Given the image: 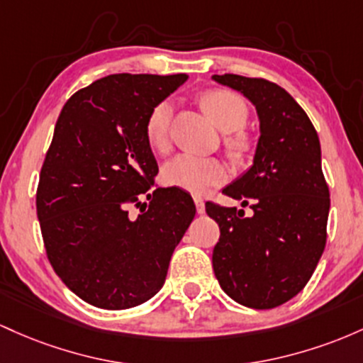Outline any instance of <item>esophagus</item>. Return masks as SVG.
<instances>
[{"label": "esophagus", "mask_w": 363, "mask_h": 363, "mask_svg": "<svg viewBox=\"0 0 363 363\" xmlns=\"http://www.w3.org/2000/svg\"><path fill=\"white\" fill-rule=\"evenodd\" d=\"M194 202H195V207H197L199 214L206 213V206H203V201H202L201 195H194Z\"/></svg>", "instance_id": "obj_1"}]
</instances>
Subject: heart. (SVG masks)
Returning a JSON list of instances; mask_svg holds the SVG:
<instances>
[{
  "label": "heart",
  "mask_w": 363,
  "mask_h": 363,
  "mask_svg": "<svg viewBox=\"0 0 363 363\" xmlns=\"http://www.w3.org/2000/svg\"><path fill=\"white\" fill-rule=\"evenodd\" d=\"M199 103L216 127L228 132L225 137L228 156L235 162L245 161L255 144L254 137L242 128L248 120V106L243 97L226 89H209L199 96ZM171 115H173L171 104L168 101H160L149 109L145 116V142L156 152H166L169 149ZM161 177L168 186L202 194L211 186L225 182L226 168L218 157L180 154L166 162Z\"/></svg>",
  "instance_id": "1"
}]
</instances>
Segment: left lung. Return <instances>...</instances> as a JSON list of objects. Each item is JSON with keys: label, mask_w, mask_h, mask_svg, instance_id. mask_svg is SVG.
Segmentation results:
<instances>
[{"label": "left lung", "mask_w": 363, "mask_h": 363, "mask_svg": "<svg viewBox=\"0 0 363 363\" xmlns=\"http://www.w3.org/2000/svg\"><path fill=\"white\" fill-rule=\"evenodd\" d=\"M213 79L248 97L260 120L254 166L223 190L250 216L206 203L221 231L214 274L235 302L274 308L303 290L325 247L331 201L320 142L302 106L278 84L233 73Z\"/></svg>", "instance_id": "left-lung-1"}]
</instances>
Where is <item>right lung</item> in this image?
<instances>
[{"mask_svg":"<svg viewBox=\"0 0 363 363\" xmlns=\"http://www.w3.org/2000/svg\"><path fill=\"white\" fill-rule=\"evenodd\" d=\"M185 80L108 75L73 94L56 121L35 194L40 233L60 279L94 307L152 298L192 223L190 194L154 185L157 162L144 135L149 109ZM130 206L141 209L137 218Z\"/></svg>","mask_w":363,"mask_h":363,"instance_id":"1","label":"right lung"}]
</instances>
